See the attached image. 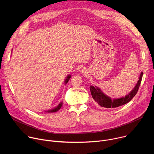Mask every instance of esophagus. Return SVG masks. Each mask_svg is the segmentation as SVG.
Wrapping results in <instances>:
<instances>
[{"instance_id": "obj_1", "label": "esophagus", "mask_w": 154, "mask_h": 154, "mask_svg": "<svg viewBox=\"0 0 154 154\" xmlns=\"http://www.w3.org/2000/svg\"><path fill=\"white\" fill-rule=\"evenodd\" d=\"M82 73L83 74H86V71H85V69H82Z\"/></svg>"}]
</instances>
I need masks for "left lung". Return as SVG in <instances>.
Listing matches in <instances>:
<instances>
[{
    "label": "left lung",
    "instance_id": "left-lung-1",
    "mask_svg": "<svg viewBox=\"0 0 154 154\" xmlns=\"http://www.w3.org/2000/svg\"><path fill=\"white\" fill-rule=\"evenodd\" d=\"M143 72H141L140 74L139 80L133 88L127 95L125 97H122L119 99H112L109 96L105 94L99 88L94 86H90V89L93 99L97 102L100 106L105 107L106 108H113L120 106H122L128 102H129L137 94L139 87L141 84Z\"/></svg>",
    "mask_w": 154,
    "mask_h": 154
}]
</instances>
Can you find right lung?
I'll use <instances>...</instances> for the list:
<instances>
[{
	"mask_svg": "<svg viewBox=\"0 0 154 154\" xmlns=\"http://www.w3.org/2000/svg\"><path fill=\"white\" fill-rule=\"evenodd\" d=\"M66 78V79L65 80H64V84H66V83L68 82V81L69 80V79H70V78H71V75H68ZM62 105H63V103H62V102H60V103L58 105V106H57L55 108H54L51 109V110L47 111V112H48V113H54V112H56L58 111L59 109L61 108Z\"/></svg>",
	"mask_w": 154,
	"mask_h": 154,
	"instance_id": "add662e5",
	"label": "right lung"
}]
</instances>
